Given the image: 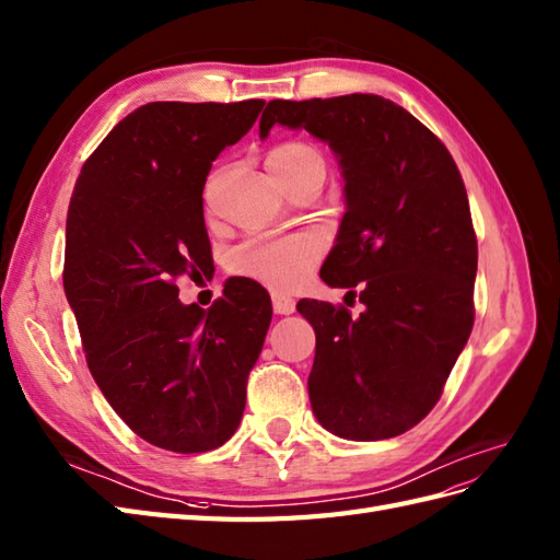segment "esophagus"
I'll return each instance as SVG.
<instances>
[{
  "label": "esophagus",
  "mask_w": 560,
  "mask_h": 560,
  "mask_svg": "<svg viewBox=\"0 0 560 560\" xmlns=\"http://www.w3.org/2000/svg\"><path fill=\"white\" fill-rule=\"evenodd\" d=\"M296 308V302L292 296H284V294H272V311L278 313V316H290V313H294Z\"/></svg>",
  "instance_id": "obj_1"
}]
</instances>
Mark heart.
Segmentation results:
<instances>
[{"mask_svg":"<svg viewBox=\"0 0 560 560\" xmlns=\"http://www.w3.org/2000/svg\"><path fill=\"white\" fill-rule=\"evenodd\" d=\"M268 166L288 185L292 177L313 166H325L323 154L313 144L290 140L278 144L268 154ZM325 254V237L318 233L264 235L230 254V270L242 278H252L270 290L292 292L304 284L311 270Z\"/></svg>","mask_w":560,"mask_h":560,"instance_id":"1","label":"heart"}]
</instances>
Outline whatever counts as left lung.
<instances>
[{
    "instance_id": "left-lung-1",
    "label": "left lung",
    "mask_w": 560,
    "mask_h": 560,
    "mask_svg": "<svg viewBox=\"0 0 560 560\" xmlns=\"http://www.w3.org/2000/svg\"><path fill=\"white\" fill-rule=\"evenodd\" d=\"M280 122L332 147L347 213L320 278L359 288L365 306L302 299L316 330L308 399L337 438L375 442L411 430L440 401L475 320L477 237L456 161L438 135L377 94L268 102ZM357 294V292H349Z\"/></svg>"
}]
</instances>
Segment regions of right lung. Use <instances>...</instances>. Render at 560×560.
I'll return each instance as SVG.
<instances>
[{"instance_id": "add662e5", "label": "right lung", "mask_w": 560, "mask_h": 560, "mask_svg": "<svg viewBox=\"0 0 560 560\" xmlns=\"http://www.w3.org/2000/svg\"><path fill=\"white\" fill-rule=\"evenodd\" d=\"M264 104L135 108L83 163L68 207L63 290L90 373L122 422L166 452L233 438L272 318L261 284L230 278L211 308L185 306L175 284L213 276L203 183Z\"/></svg>"}]
</instances>
